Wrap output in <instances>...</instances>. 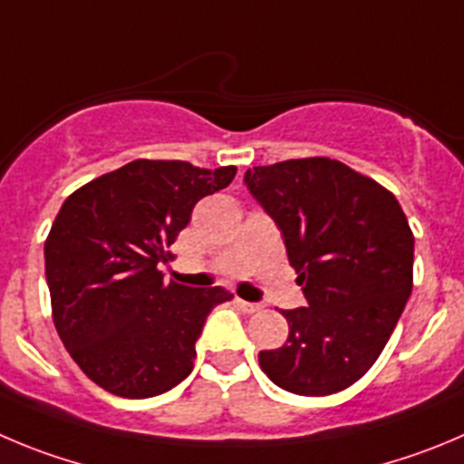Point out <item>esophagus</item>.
Listing matches in <instances>:
<instances>
[{
	"label": "esophagus",
	"instance_id": "obj_1",
	"mask_svg": "<svg viewBox=\"0 0 464 464\" xmlns=\"http://www.w3.org/2000/svg\"><path fill=\"white\" fill-rule=\"evenodd\" d=\"M236 302L245 314H256V311L263 309V304H258V302H245V300H236Z\"/></svg>",
	"mask_w": 464,
	"mask_h": 464
}]
</instances>
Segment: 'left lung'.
<instances>
[{"label":"left lung","mask_w":464,"mask_h":464,"mask_svg":"<svg viewBox=\"0 0 464 464\" xmlns=\"http://www.w3.org/2000/svg\"><path fill=\"white\" fill-rule=\"evenodd\" d=\"M275 219L306 306L281 311L288 341L261 350L263 373L291 393L348 389L375 363L412 293L414 236L389 189L330 158L246 169Z\"/></svg>","instance_id":"obj_1"}]
</instances>
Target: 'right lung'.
Segmentation results:
<instances>
[{"instance_id":"1","label":"right lung","mask_w":464,"mask_h":464,"mask_svg":"<svg viewBox=\"0 0 464 464\" xmlns=\"http://www.w3.org/2000/svg\"><path fill=\"white\" fill-rule=\"evenodd\" d=\"M236 167L134 160L63 201L45 240L52 318L89 380L114 396L150 398L194 369L222 285L164 284L158 270L197 201L231 185Z\"/></svg>"}]
</instances>
